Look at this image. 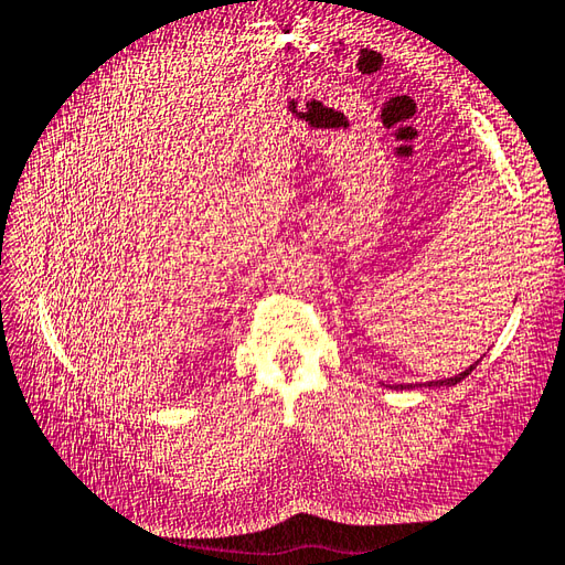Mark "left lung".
<instances>
[{
  "label": "left lung",
  "instance_id": "8db88e82",
  "mask_svg": "<svg viewBox=\"0 0 565 565\" xmlns=\"http://www.w3.org/2000/svg\"><path fill=\"white\" fill-rule=\"evenodd\" d=\"M478 362H481V359H478ZM478 362L476 364H471V366H468L466 371H461V374H456V376H451V379H439V381H427V383H417V386L419 388H423V386H456V383H459V381H463L468 374H471V371L478 366ZM391 388H415L413 386V383H407V386H405V383H398V386H391Z\"/></svg>",
  "mask_w": 565,
  "mask_h": 565
}]
</instances>
